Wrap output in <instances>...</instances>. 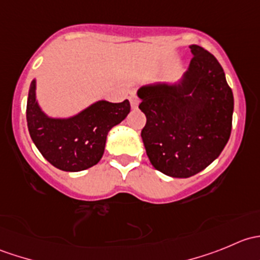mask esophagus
<instances>
[{
  "label": "esophagus",
  "instance_id": "obj_1",
  "mask_svg": "<svg viewBox=\"0 0 260 260\" xmlns=\"http://www.w3.org/2000/svg\"><path fill=\"white\" fill-rule=\"evenodd\" d=\"M129 101H131V106H132V108L133 109L137 108L138 104H140V99H138L137 96H135V95H131Z\"/></svg>",
  "mask_w": 260,
  "mask_h": 260
}]
</instances>
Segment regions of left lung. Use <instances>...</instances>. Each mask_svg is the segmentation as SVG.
<instances>
[{"label": "left lung", "instance_id": "obj_1", "mask_svg": "<svg viewBox=\"0 0 260 260\" xmlns=\"http://www.w3.org/2000/svg\"><path fill=\"white\" fill-rule=\"evenodd\" d=\"M180 81L138 89L147 122L141 132L152 166L171 177L193 176L219 157L232 133L234 96L214 55L190 45Z\"/></svg>", "mask_w": 260, "mask_h": 260}]
</instances>
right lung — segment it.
Instances as JSON below:
<instances>
[{
	"instance_id": "obj_1",
	"label": "right lung",
	"mask_w": 260,
	"mask_h": 260,
	"mask_svg": "<svg viewBox=\"0 0 260 260\" xmlns=\"http://www.w3.org/2000/svg\"><path fill=\"white\" fill-rule=\"evenodd\" d=\"M131 111L122 103L98 101L69 118H52L41 111L36 99V80L31 81L26 107L28 132L44 158L61 171L78 172L101 161L108 132Z\"/></svg>"
}]
</instances>
